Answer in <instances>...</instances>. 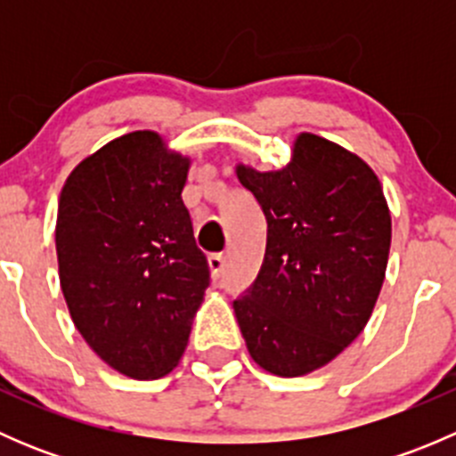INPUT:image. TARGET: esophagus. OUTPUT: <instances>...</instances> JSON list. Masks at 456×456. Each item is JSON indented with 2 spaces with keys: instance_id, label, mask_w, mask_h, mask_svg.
I'll return each instance as SVG.
<instances>
[{
  "instance_id": "34e87169",
  "label": "esophagus",
  "mask_w": 456,
  "mask_h": 456,
  "mask_svg": "<svg viewBox=\"0 0 456 456\" xmlns=\"http://www.w3.org/2000/svg\"><path fill=\"white\" fill-rule=\"evenodd\" d=\"M207 265H209V271H211V278L218 280L220 275H223L224 271V257L220 254H211L207 257Z\"/></svg>"
}]
</instances>
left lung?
Instances as JSON below:
<instances>
[{
    "label": "left lung",
    "instance_id": "left-lung-1",
    "mask_svg": "<svg viewBox=\"0 0 456 456\" xmlns=\"http://www.w3.org/2000/svg\"><path fill=\"white\" fill-rule=\"evenodd\" d=\"M266 218L260 273L233 311L249 355L280 377L314 372L370 320L390 251V211L369 165L302 132L275 172L238 165Z\"/></svg>",
    "mask_w": 456,
    "mask_h": 456
}]
</instances>
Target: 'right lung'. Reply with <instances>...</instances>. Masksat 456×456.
<instances>
[{
  "label": "right lung",
  "mask_w": 456,
  "mask_h": 456,
  "mask_svg": "<svg viewBox=\"0 0 456 456\" xmlns=\"http://www.w3.org/2000/svg\"><path fill=\"white\" fill-rule=\"evenodd\" d=\"M191 160L139 130L81 160L59 196V282L87 346L132 379L178 364L209 287L183 202Z\"/></svg>",
  "instance_id": "add662e5"
}]
</instances>
